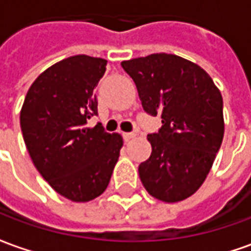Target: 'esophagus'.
Listing matches in <instances>:
<instances>
[{"instance_id":"obj_1","label":"esophagus","mask_w":251,"mask_h":251,"mask_svg":"<svg viewBox=\"0 0 251 251\" xmlns=\"http://www.w3.org/2000/svg\"><path fill=\"white\" fill-rule=\"evenodd\" d=\"M136 133H124V140H125L126 142H129L130 140H133V138H136Z\"/></svg>"}]
</instances>
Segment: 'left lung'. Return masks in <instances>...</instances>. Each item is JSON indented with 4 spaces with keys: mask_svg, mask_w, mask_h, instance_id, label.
<instances>
[{
    "mask_svg": "<svg viewBox=\"0 0 251 251\" xmlns=\"http://www.w3.org/2000/svg\"><path fill=\"white\" fill-rule=\"evenodd\" d=\"M136 83L148 114L161 129L149 134L151 157L138 174L148 194L176 203L204 183L225 134L223 99L207 72L172 53H152L121 63Z\"/></svg>",
    "mask_w": 251,
    "mask_h": 251,
    "instance_id": "obj_1",
    "label": "left lung"
}]
</instances>
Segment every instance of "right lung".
Segmentation results:
<instances>
[{"mask_svg":"<svg viewBox=\"0 0 251 251\" xmlns=\"http://www.w3.org/2000/svg\"><path fill=\"white\" fill-rule=\"evenodd\" d=\"M107 60L75 55L36 77L20 111L25 145L36 169L57 194L86 203L109 185L124 145L118 133L100 124L87 126L98 113L94 94Z\"/></svg>","mask_w":251,"mask_h":251,"instance_id":"add662e5","label":"right lung"}]
</instances>
